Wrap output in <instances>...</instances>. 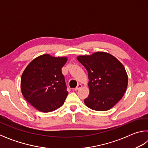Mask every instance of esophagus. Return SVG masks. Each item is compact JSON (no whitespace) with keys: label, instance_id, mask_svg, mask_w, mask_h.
I'll list each match as a JSON object with an SVG mask.
<instances>
[{"label":"esophagus","instance_id":"obj_1","mask_svg":"<svg viewBox=\"0 0 148 148\" xmlns=\"http://www.w3.org/2000/svg\"><path fill=\"white\" fill-rule=\"evenodd\" d=\"M82 87V84H79L78 85H77V87H76V88L74 89V90H75V91H77V90H78V89H79L80 88H81Z\"/></svg>","mask_w":148,"mask_h":148}]
</instances>
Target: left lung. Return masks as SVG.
<instances>
[{"mask_svg":"<svg viewBox=\"0 0 148 148\" xmlns=\"http://www.w3.org/2000/svg\"><path fill=\"white\" fill-rule=\"evenodd\" d=\"M88 72L89 95L84 100L86 106L97 111H106L124 95L128 76L121 62L106 52L77 57Z\"/></svg>","mask_w":148,"mask_h":148,"instance_id":"obj_1","label":"left lung"}]
</instances>
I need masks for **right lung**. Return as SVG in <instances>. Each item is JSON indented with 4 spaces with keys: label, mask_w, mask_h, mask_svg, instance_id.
<instances>
[{
    "label": "right lung",
    "mask_w": 148,
    "mask_h": 148,
    "mask_svg": "<svg viewBox=\"0 0 148 148\" xmlns=\"http://www.w3.org/2000/svg\"><path fill=\"white\" fill-rule=\"evenodd\" d=\"M66 61V57L44 54L32 60L22 74V94L39 111L52 112L64 104L69 92L61 69Z\"/></svg>",
    "instance_id": "obj_1"
}]
</instances>
